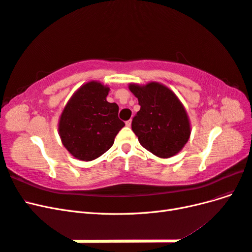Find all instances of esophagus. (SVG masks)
I'll return each instance as SVG.
<instances>
[{"instance_id":"1","label":"esophagus","mask_w":252,"mask_h":252,"mask_svg":"<svg viewBox=\"0 0 252 252\" xmlns=\"http://www.w3.org/2000/svg\"><path fill=\"white\" fill-rule=\"evenodd\" d=\"M131 122H132L131 120H128V121H126V123H125V124H126V126L130 127V126H131Z\"/></svg>"}]
</instances>
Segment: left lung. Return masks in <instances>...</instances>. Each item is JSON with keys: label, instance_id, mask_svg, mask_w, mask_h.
<instances>
[{"label": "left lung", "instance_id": "8db88e82", "mask_svg": "<svg viewBox=\"0 0 252 252\" xmlns=\"http://www.w3.org/2000/svg\"><path fill=\"white\" fill-rule=\"evenodd\" d=\"M129 89L141 106L131 123L140 144L158 158L177 155L190 135L187 112L177 95L156 82L145 86L130 84Z\"/></svg>", "mask_w": 252, "mask_h": 252}]
</instances>
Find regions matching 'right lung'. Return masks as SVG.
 Segmentation results:
<instances>
[{"mask_svg":"<svg viewBox=\"0 0 252 252\" xmlns=\"http://www.w3.org/2000/svg\"><path fill=\"white\" fill-rule=\"evenodd\" d=\"M109 88L97 82L83 85L67 103L59 123L65 148L81 161H93L111 148L125 126L119 106L106 101Z\"/></svg>","mask_w":252,"mask_h":252,"instance_id":"add662e5","label":"right lung"}]
</instances>
